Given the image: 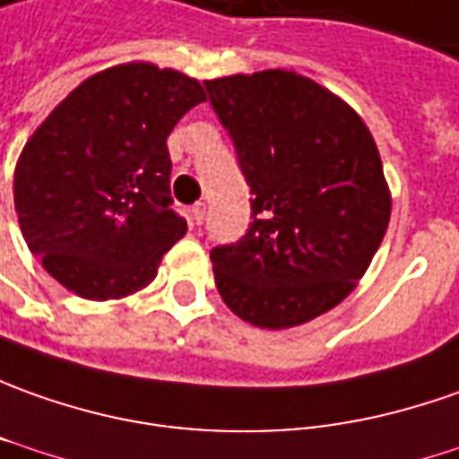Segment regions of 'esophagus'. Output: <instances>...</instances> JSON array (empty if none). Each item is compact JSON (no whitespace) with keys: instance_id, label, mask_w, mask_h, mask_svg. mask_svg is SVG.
I'll use <instances>...</instances> for the list:
<instances>
[{"instance_id":"esophagus-1","label":"esophagus","mask_w":459,"mask_h":459,"mask_svg":"<svg viewBox=\"0 0 459 459\" xmlns=\"http://www.w3.org/2000/svg\"><path fill=\"white\" fill-rule=\"evenodd\" d=\"M192 220L196 227H199V224H204V220H207V204H204V202H196V204H194Z\"/></svg>"}]
</instances>
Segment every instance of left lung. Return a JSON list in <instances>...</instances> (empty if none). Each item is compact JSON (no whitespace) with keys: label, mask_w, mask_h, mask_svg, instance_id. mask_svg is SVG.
<instances>
[{"label":"left lung","mask_w":459,"mask_h":459,"mask_svg":"<svg viewBox=\"0 0 459 459\" xmlns=\"http://www.w3.org/2000/svg\"><path fill=\"white\" fill-rule=\"evenodd\" d=\"M250 184V227L209 252L222 300L280 331L338 306L389 227L381 156L359 113L290 70L204 82Z\"/></svg>","instance_id":"1"}]
</instances>
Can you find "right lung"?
Segmentation results:
<instances>
[{
  "label": "right lung",
  "instance_id": "right-lung-1",
  "mask_svg": "<svg viewBox=\"0 0 459 459\" xmlns=\"http://www.w3.org/2000/svg\"><path fill=\"white\" fill-rule=\"evenodd\" d=\"M202 100L184 73L116 65L80 82L24 143L14 169L22 235L67 290L110 300L156 278L186 232L171 209L166 138Z\"/></svg>",
  "mask_w": 459,
  "mask_h": 459
}]
</instances>
